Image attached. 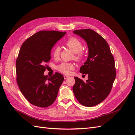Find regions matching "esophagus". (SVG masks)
Returning <instances> with one entry per match:
<instances>
[{
	"instance_id": "34e87169",
	"label": "esophagus",
	"mask_w": 135,
	"mask_h": 135,
	"mask_svg": "<svg viewBox=\"0 0 135 135\" xmlns=\"http://www.w3.org/2000/svg\"><path fill=\"white\" fill-rule=\"evenodd\" d=\"M64 79H66L68 78H69V76H67V75H64Z\"/></svg>"
}]
</instances>
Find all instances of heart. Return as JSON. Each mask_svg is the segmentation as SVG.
<instances>
[{
  "instance_id": "1",
  "label": "heart",
  "mask_w": 135,
  "mask_h": 135,
  "mask_svg": "<svg viewBox=\"0 0 135 135\" xmlns=\"http://www.w3.org/2000/svg\"><path fill=\"white\" fill-rule=\"evenodd\" d=\"M66 46L75 54V59L79 60L83 57V54L81 52L83 46L79 40L75 38H69L65 43ZM60 54V48L58 46L55 47L52 51V55L54 57L57 58ZM74 69V65L71 63L62 62L58 66V70L65 74H69L71 70Z\"/></svg>"
}]
</instances>
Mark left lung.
<instances>
[{
	"mask_svg": "<svg viewBox=\"0 0 135 135\" xmlns=\"http://www.w3.org/2000/svg\"><path fill=\"white\" fill-rule=\"evenodd\" d=\"M73 32L87 43L88 56L79 71L88 75V80L84 82L75 77L73 91L80 104L92 107L103 101L111 91L116 77L114 59L107 42L96 31L82 29Z\"/></svg>",
	"mask_w": 135,
	"mask_h": 135,
	"instance_id": "left-lung-1",
	"label": "left lung"
}]
</instances>
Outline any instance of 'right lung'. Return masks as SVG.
Segmentation results:
<instances>
[{
    "mask_svg": "<svg viewBox=\"0 0 135 135\" xmlns=\"http://www.w3.org/2000/svg\"><path fill=\"white\" fill-rule=\"evenodd\" d=\"M66 33L40 31L28 38L20 48L16 62L17 82L26 99L36 107L46 108L54 103L64 80L59 73L48 76L44 72L53 47Z\"/></svg>",
    "mask_w": 135,
    "mask_h": 135,
    "instance_id": "right-lung-1",
    "label": "right lung"
}]
</instances>
